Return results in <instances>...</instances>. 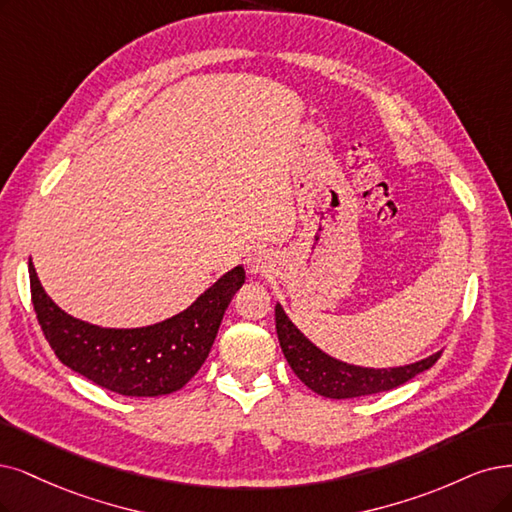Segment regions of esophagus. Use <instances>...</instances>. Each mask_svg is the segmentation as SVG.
Listing matches in <instances>:
<instances>
[{
    "instance_id": "obj_1",
    "label": "esophagus",
    "mask_w": 512,
    "mask_h": 512,
    "mask_svg": "<svg viewBox=\"0 0 512 512\" xmlns=\"http://www.w3.org/2000/svg\"><path fill=\"white\" fill-rule=\"evenodd\" d=\"M274 257L266 249V246H255V249L246 255V268H249L251 274H263L272 268Z\"/></svg>"
}]
</instances>
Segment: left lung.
Instances as JSON below:
<instances>
[{
    "label": "left lung",
    "mask_w": 512,
    "mask_h": 512,
    "mask_svg": "<svg viewBox=\"0 0 512 512\" xmlns=\"http://www.w3.org/2000/svg\"><path fill=\"white\" fill-rule=\"evenodd\" d=\"M276 333L278 342L285 354L287 363L293 373L304 382L310 390L327 399H354V396L377 394L384 390H392L409 382L411 377L430 369L439 361L441 352L430 354L422 361H415L401 367H361L339 361V358L329 356L320 350L316 344L301 333L293 320L276 304Z\"/></svg>",
    "instance_id": "obj_1"
}]
</instances>
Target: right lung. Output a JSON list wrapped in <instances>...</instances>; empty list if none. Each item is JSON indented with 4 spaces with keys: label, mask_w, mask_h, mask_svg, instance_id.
<instances>
[{
    "label": "right lung",
    "mask_w": 512,
    "mask_h": 512,
    "mask_svg": "<svg viewBox=\"0 0 512 512\" xmlns=\"http://www.w3.org/2000/svg\"><path fill=\"white\" fill-rule=\"evenodd\" d=\"M244 278V268L236 266L183 312L156 325L111 329L56 306L29 259L31 301L54 354L86 380L124 396H162L192 380L211 352L223 314Z\"/></svg>",
    "instance_id": "obj_1"
}]
</instances>
